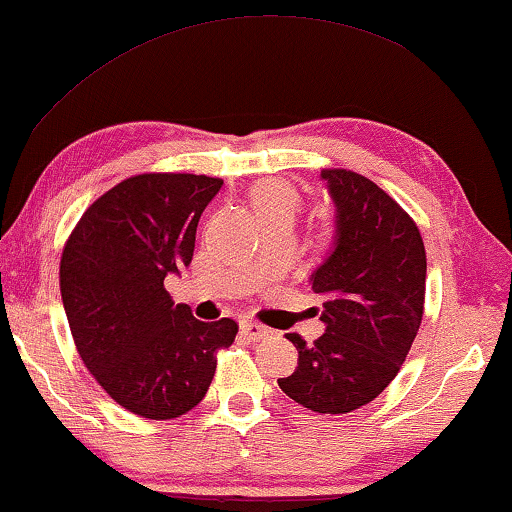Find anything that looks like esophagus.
Returning a JSON list of instances; mask_svg holds the SVG:
<instances>
[{
    "label": "esophagus",
    "mask_w": 512,
    "mask_h": 512,
    "mask_svg": "<svg viewBox=\"0 0 512 512\" xmlns=\"http://www.w3.org/2000/svg\"><path fill=\"white\" fill-rule=\"evenodd\" d=\"M241 335L257 342V339H264L266 335H269V328L262 326V323H255V321H241Z\"/></svg>",
    "instance_id": "obj_1"
}]
</instances>
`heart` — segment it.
Returning a JSON list of instances; mask_svg holds the SVG:
<instances>
[{
  "label": "heart",
  "instance_id": "obj_1",
  "mask_svg": "<svg viewBox=\"0 0 512 512\" xmlns=\"http://www.w3.org/2000/svg\"><path fill=\"white\" fill-rule=\"evenodd\" d=\"M296 193L282 182H262L253 189V207L257 216L271 209H294Z\"/></svg>",
  "mask_w": 512,
  "mask_h": 512
}]
</instances>
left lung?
Instances as JSON below:
<instances>
[{"instance_id": "8db88e82", "label": "left lung", "mask_w": 512, "mask_h": 512, "mask_svg": "<svg viewBox=\"0 0 512 512\" xmlns=\"http://www.w3.org/2000/svg\"><path fill=\"white\" fill-rule=\"evenodd\" d=\"M335 202V246L312 273L326 332L312 346L289 332L298 367L278 385L321 415H346L392 383L424 316L426 250L392 196L346 168L321 170Z\"/></svg>"}]
</instances>
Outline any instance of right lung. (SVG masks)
I'll return each mask as SVG.
<instances>
[{
    "label": "right lung",
    "instance_id": "1",
    "mask_svg": "<svg viewBox=\"0 0 512 512\" xmlns=\"http://www.w3.org/2000/svg\"><path fill=\"white\" fill-rule=\"evenodd\" d=\"M223 180L191 173L127 177L97 198L61 255V298L86 369L145 419H175L205 399L232 319L198 321L175 305L168 273L189 266L205 207Z\"/></svg>",
    "mask_w": 512,
    "mask_h": 512
}]
</instances>
